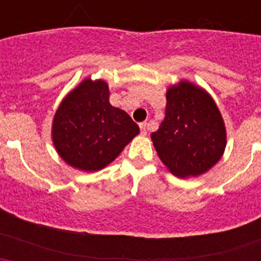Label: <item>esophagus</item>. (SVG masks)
<instances>
[{
    "label": "esophagus",
    "mask_w": 261,
    "mask_h": 261,
    "mask_svg": "<svg viewBox=\"0 0 261 261\" xmlns=\"http://www.w3.org/2000/svg\"><path fill=\"white\" fill-rule=\"evenodd\" d=\"M140 129H141L142 135L145 136L147 133V124L146 123H141V124H140Z\"/></svg>",
    "instance_id": "esophagus-1"
}]
</instances>
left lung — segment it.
I'll use <instances>...</instances> for the list:
<instances>
[{
	"mask_svg": "<svg viewBox=\"0 0 261 261\" xmlns=\"http://www.w3.org/2000/svg\"><path fill=\"white\" fill-rule=\"evenodd\" d=\"M166 116L151 141L172 175L181 179L205 174L223 155L226 126L211 94L183 80L166 91Z\"/></svg>",
	"mask_w": 261,
	"mask_h": 261,
	"instance_id": "left-lung-1",
	"label": "left lung"
}]
</instances>
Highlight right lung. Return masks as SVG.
I'll list each match as a JSON object with an SVG mask.
<instances>
[{
  "instance_id": "add662e5",
  "label": "right lung",
  "mask_w": 261,
  "mask_h": 261,
  "mask_svg": "<svg viewBox=\"0 0 261 261\" xmlns=\"http://www.w3.org/2000/svg\"><path fill=\"white\" fill-rule=\"evenodd\" d=\"M140 133L125 111L110 103L106 81L85 78L62 99L52 121V141L64 162L98 171L114 162Z\"/></svg>"
}]
</instances>
